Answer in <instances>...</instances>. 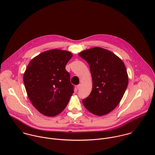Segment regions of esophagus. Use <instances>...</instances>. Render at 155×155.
Wrapping results in <instances>:
<instances>
[{
  "instance_id": "obj_1",
  "label": "esophagus",
  "mask_w": 155,
  "mask_h": 155,
  "mask_svg": "<svg viewBox=\"0 0 155 155\" xmlns=\"http://www.w3.org/2000/svg\"><path fill=\"white\" fill-rule=\"evenodd\" d=\"M80 84H78V85H77V89H80Z\"/></svg>"
}]
</instances>
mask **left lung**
<instances>
[{
	"label": "left lung",
	"mask_w": 155,
	"mask_h": 155,
	"mask_svg": "<svg viewBox=\"0 0 155 155\" xmlns=\"http://www.w3.org/2000/svg\"><path fill=\"white\" fill-rule=\"evenodd\" d=\"M78 55L88 63L92 79V90L82 100L83 104L95 115H105L119 105L127 89L128 77L125 66L111 51L98 47Z\"/></svg>",
	"instance_id": "left-lung-1"
}]
</instances>
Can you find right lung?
Listing matches in <instances>:
<instances>
[{
	"instance_id": "add662e5",
	"label": "right lung",
	"mask_w": 155,
	"mask_h": 155,
	"mask_svg": "<svg viewBox=\"0 0 155 155\" xmlns=\"http://www.w3.org/2000/svg\"><path fill=\"white\" fill-rule=\"evenodd\" d=\"M72 57L68 51L53 49L35 57L24 74L29 99L41 114L53 117L61 113L74 93L70 74L65 68Z\"/></svg>"
}]
</instances>
